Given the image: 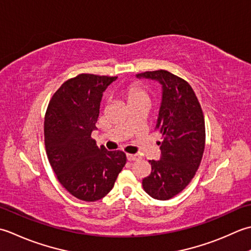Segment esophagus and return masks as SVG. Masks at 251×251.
Wrapping results in <instances>:
<instances>
[{
	"label": "esophagus",
	"instance_id": "1",
	"mask_svg": "<svg viewBox=\"0 0 251 251\" xmlns=\"http://www.w3.org/2000/svg\"><path fill=\"white\" fill-rule=\"evenodd\" d=\"M126 159L130 161H135V160L141 159V156L137 154H126Z\"/></svg>",
	"mask_w": 251,
	"mask_h": 251
}]
</instances>
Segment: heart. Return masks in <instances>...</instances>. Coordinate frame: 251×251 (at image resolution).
<instances>
[{"label": "heart", "mask_w": 251, "mask_h": 251, "mask_svg": "<svg viewBox=\"0 0 251 251\" xmlns=\"http://www.w3.org/2000/svg\"><path fill=\"white\" fill-rule=\"evenodd\" d=\"M124 95L127 103H135V101H145L148 103V95L145 90L137 84H131L124 91Z\"/></svg>", "instance_id": "heart-1"}]
</instances>
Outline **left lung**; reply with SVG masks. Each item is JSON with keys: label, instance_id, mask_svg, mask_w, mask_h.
Returning a JSON list of instances; mask_svg holds the SVG:
<instances>
[{"label": "left lung", "instance_id": "obj_1", "mask_svg": "<svg viewBox=\"0 0 251 251\" xmlns=\"http://www.w3.org/2000/svg\"><path fill=\"white\" fill-rule=\"evenodd\" d=\"M137 79L161 85L156 130L162 134L159 160H150L151 172L142 181L148 195L167 201L185 188L201 165L206 133L201 104L185 80L167 70L146 71Z\"/></svg>", "mask_w": 251, "mask_h": 251}]
</instances>
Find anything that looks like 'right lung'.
<instances>
[{
	"label": "right lung",
	"mask_w": 251,
	"mask_h": 251,
	"mask_svg": "<svg viewBox=\"0 0 251 251\" xmlns=\"http://www.w3.org/2000/svg\"><path fill=\"white\" fill-rule=\"evenodd\" d=\"M116 80L76 75L56 91L45 115L44 142L50 166L61 185L84 201L106 196L126 162L124 151L99 148L91 137L104 92Z\"/></svg>",
	"instance_id": "1"
}]
</instances>
